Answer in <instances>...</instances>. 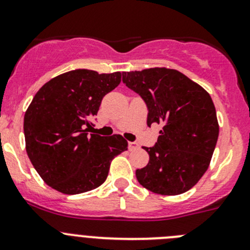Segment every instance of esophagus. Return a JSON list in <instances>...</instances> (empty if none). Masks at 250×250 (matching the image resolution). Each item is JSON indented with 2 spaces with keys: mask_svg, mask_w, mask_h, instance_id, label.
Masks as SVG:
<instances>
[{
  "mask_svg": "<svg viewBox=\"0 0 250 250\" xmlns=\"http://www.w3.org/2000/svg\"><path fill=\"white\" fill-rule=\"evenodd\" d=\"M128 148H129L130 151L135 150V148H138V144L134 143V141H129V143H128Z\"/></svg>",
  "mask_w": 250,
  "mask_h": 250,
  "instance_id": "1",
  "label": "esophagus"
}]
</instances>
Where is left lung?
I'll list each match as a JSON object with an SVG mask.
<instances>
[{
  "mask_svg": "<svg viewBox=\"0 0 250 250\" xmlns=\"http://www.w3.org/2000/svg\"><path fill=\"white\" fill-rule=\"evenodd\" d=\"M123 82L147 105V125H162L150 160L135 170L138 181L158 195L186 192L207 172L219 137L210 95L180 71L151 67L123 72Z\"/></svg>",
  "mask_w": 250,
  "mask_h": 250,
  "instance_id": "1",
  "label": "left lung"
}]
</instances>
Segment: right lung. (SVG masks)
<instances>
[{
    "label": "right lung",
    "instance_id": "obj_1",
    "mask_svg": "<svg viewBox=\"0 0 250 250\" xmlns=\"http://www.w3.org/2000/svg\"><path fill=\"white\" fill-rule=\"evenodd\" d=\"M120 71L72 70L48 81L24 116L25 147L44 183L65 195L94 190L111 161L128 148L122 135L88 134L102 100L121 82Z\"/></svg>",
    "mask_w": 250,
    "mask_h": 250
}]
</instances>
